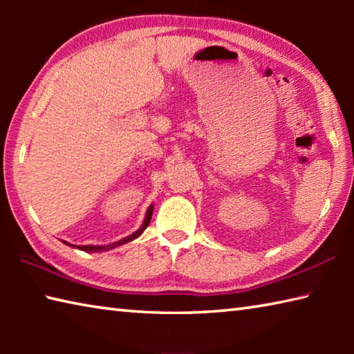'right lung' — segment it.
<instances>
[{
  "instance_id": "right-lung-1",
  "label": "right lung",
  "mask_w": 354,
  "mask_h": 354,
  "mask_svg": "<svg viewBox=\"0 0 354 354\" xmlns=\"http://www.w3.org/2000/svg\"><path fill=\"white\" fill-rule=\"evenodd\" d=\"M153 207H154L153 205H149L148 211H147V214H145V218H143V223H142V226L139 227V230H137L136 232H133V234H129L128 237H123L122 241H117V242L109 243V245H71V243L65 242V241H64V243L68 245V247H73V248L86 251V253H100V251H109V250H112V248H117V247H120V245H124V243H128V242H131V241H134V239L139 237V236L142 234V232L147 230V226L149 225V221H151Z\"/></svg>"
}]
</instances>
